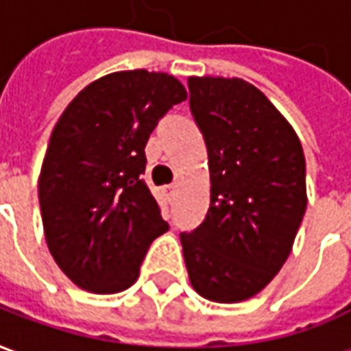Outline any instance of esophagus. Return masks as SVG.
<instances>
[{
  "instance_id": "obj_1",
  "label": "esophagus",
  "mask_w": 351,
  "mask_h": 351,
  "mask_svg": "<svg viewBox=\"0 0 351 351\" xmlns=\"http://www.w3.org/2000/svg\"><path fill=\"white\" fill-rule=\"evenodd\" d=\"M167 197H169V201H173V199H175V193H176V186L175 184H171V186H167Z\"/></svg>"
}]
</instances>
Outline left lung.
Segmentation results:
<instances>
[{"label": "left lung", "instance_id": "obj_1", "mask_svg": "<svg viewBox=\"0 0 351 351\" xmlns=\"http://www.w3.org/2000/svg\"><path fill=\"white\" fill-rule=\"evenodd\" d=\"M205 138L210 205L180 233L193 289L214 302L259 293L286 263L306 210L301 141L263 92L243 79L190 77Z\"/></svg>", "mask_w": 351, "mask_h": 351}]
</instances>
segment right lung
Instances as JSON below:
<instances>
[{"label":"right lung","mask_w":351,"mask_h":351,"mask_svg":"<svg viewBox=\"0 0 351 351\" xmlns=\"http://www.w3.org/2000/svg\"><path fill=\"white\" fill-rule=\"evenodd\" d=\"M188 97L167 73H110L60 116L39 176L49 250L92 293L135 284L156 237L169 229L143 180L145 146L163 114Z\"/></svg>","instance_id":"add662e5"}]
</instances>
